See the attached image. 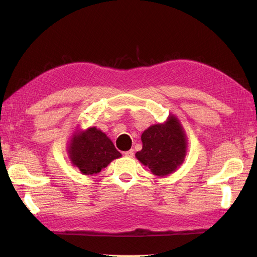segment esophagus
Masks as SVG:
<instances>
[{
  "label": "esophagus",
  "instance_id": "34e87169",
  "mask_svg": "<svg viewBox=\"0 0 257 257\" xmlns=\"http://www.w3.org/2000/svg\"><path fill=\"white\" fill-rule=\"evenodd\" d=\"M124 155H125V157H127V158H133L134 157V150L131 149L126 152H124Z\"/></svg>",
  "mask_w": 257,
  "mask_h": 257
}]
</instances>
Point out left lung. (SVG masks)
<instances>
[{
  "instance_id": "8db88e82",
  "label": "left lung",
  "mask_w": 257,
  "mask_h": 257,
  "mask_svg": "<svg viewBox=\"0 0 257 257\" xmlns=\"http://www.w3.org/2000/svg\"><path fill=\"white\" fill-rule=\"evenodd\" d=\"M143 149L136 158L157 176L174 173L182 164L186 152V139L180 123L170 115L164 124L147 128L142 135Z\"/></svg>"
}]
</instances>
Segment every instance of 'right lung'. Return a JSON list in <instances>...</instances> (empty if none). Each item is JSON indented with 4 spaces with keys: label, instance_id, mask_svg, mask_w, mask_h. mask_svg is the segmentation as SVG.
<instances>
[{
    "label": "right lung",
    "instance_id": "right-lung-1",
    "mask_svg": "<svg viewBox=\"0 0 257 257\" xmlns=\"http://www.w3.org/2000/svg\"><path fill=\"white\" fill-rule=\"evenodd\" d=\"M72 163L83 175H95L111 161L121 157L112 142L96 127H90L75 136L69 146Z\"/></svg>",
    "mask_w": 257,
    "mask_h": 257
}]
</instances>
